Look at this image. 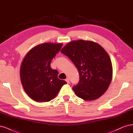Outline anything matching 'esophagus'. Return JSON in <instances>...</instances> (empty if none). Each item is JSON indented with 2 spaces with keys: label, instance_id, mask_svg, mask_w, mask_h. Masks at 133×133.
Returning <instances> with one entry per match:
<instances>
[{
  "label": "esophagus",
  "instance_id": "34e87169",
  "mask_svg": "<svg viewBox=\"0 0 133 133\" xmlns=\"http://www.w3.org/2000/svg\"><path fill=\"white\" fill-rule=\"evenodd\" d=\"M65 81H66V82H67V83H69V82H70V79H69V78H67L65 79Z\"/></svg>",
  "mask_w": 133,
  "mask_h": 133
}]
</instances>
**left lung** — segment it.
Masks as SVG:
<instances>
[{
  "mask_svg": "<svg viewBox=\"0 0 133 133\" xmlns=\"http://www.w3.org/2000/svg\"><path fill=\"white\" fill-rule=\"evenodd\" d=\"M77 68L78 83L72 88L84 101L98 99L105 92L112 79L109 56L98 44L91 41H72L61 49Z\"/></svg>",
  "mask_w": 133,
  "mask_h": 133,
  "instance_id": "8db88e82",
  "label": "left lung"
}]
</instances>
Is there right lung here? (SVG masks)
<instances>
[{
	"mask_svg": "<svg viewBox=\"0 0 133 133\" xmlns=\"http://www.w3.org/2000/svg\"><path fill=\"white\" fill-rule=\"evenodd\" d=\"M62 45L50 42L38 45L29 51L21 63V84L25 92L34 101H50L67 83L58 78V71L50 66Z\"/></svg>",
	"mask_w": 133,
	"mask_h": 133,
	"instance_id": "obj_1",
	"label": "right lung"
}]
</instances>
